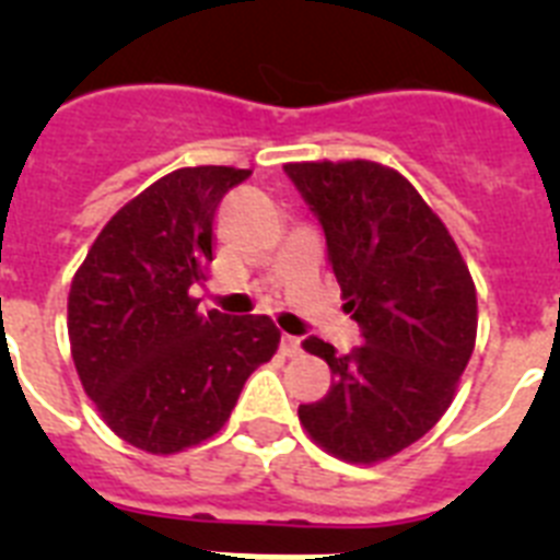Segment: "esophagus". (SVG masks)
<instances>
[{
	"label": "esophagus",
	"mask_w": 560,
	"mask_h": 560,
	"mask_svg": "<svg viewBox=\"0 0 560 560\" xmlns=\"http://www.w3.org/2000/svg\"><path fill=\"white\" fill-rule=\"evenodd\" d=\"M280 348H283L285 355H300V353H303L300 336H291V334H283V341H280Z\"/></svg>",
	"instance_id": "obj_1"
}]
</instances>
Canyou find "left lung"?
Returning <instances> with one entry per match:
<instances>
[{"label": "left lung", "mask_w": 560, "mask_h": 560, "mask_svg": "<svg viewBox=\"0 0 560 560\" xmlns=\"http://www.w3.org/2000/svg\"><path fill=\"white\" fill-rule=\"evenodd\" d=\"M328 241L345 311L364 345L328 361L330 389L300 407L316 446L353 465L395 457L443 418L477 341V289L438 212L398 171L370 160L289 162Z\"/></svg>", "instance_id": "obj_1"}]
</instances>
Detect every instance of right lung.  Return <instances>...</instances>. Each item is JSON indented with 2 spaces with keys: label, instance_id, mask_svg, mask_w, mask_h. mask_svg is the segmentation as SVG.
<instances>
[{
  "label": "right lung",
  "instance_id": "add662e5",
  "mask_svg": "<svg viewBox=\"0 0 560 560\" xmlns=\"http://www.w3.org/2000/svg\"><path fill=\"white\" fill-rule=\"evenodd\" d=\"M252 171L179 167L114 212L72 277L67 328L103 423L148 454L221 432L246 378L275 355L269 316L201 314L190 285L212 260V219Z\"/></svg>",
  "mask_w": 560,
  "mask_h": 560
}]
</instances>
